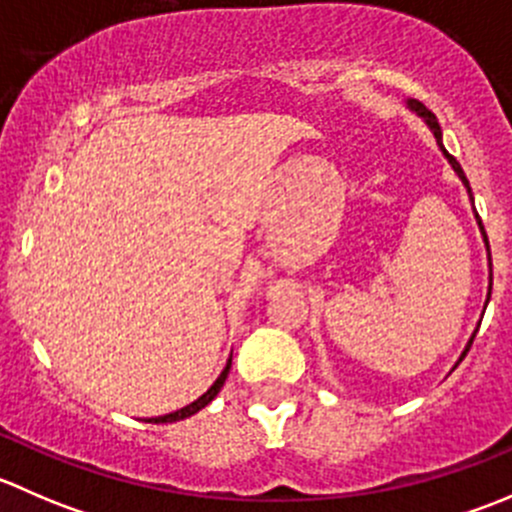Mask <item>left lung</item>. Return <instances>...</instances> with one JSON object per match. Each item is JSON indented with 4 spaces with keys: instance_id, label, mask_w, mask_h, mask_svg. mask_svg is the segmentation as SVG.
Returning a JSON list of instances; mask_svg holds the SVG:
<instances>
[{
    "instance_id": "8db88e82",
    "label": "left lung",
    "mask_w": 512,
    "mask_h": 512,
    "mask_svg": "<svg viewBox=\"0 0 512 512\" xmlns=\"http://www.w3.org/2000/svg\"><path fill=\"white\" fill-rule=\"evenodd\" d=\"M406 108H409V111H414L418 118H423V123H426L428 128H431V133H433V138H436V143H438V148H441V153H443V158L448 160V163H451V168H453V173L458 175V180H461L463 183V188H466V193H468V198H471V203H473V193H471V183H468V178H466V173H463V168H461V163H458L456 158L451 156V153L446 151V146H443V131H441V126H438V118L433 116L431 111H428L426 106H423L421 101H416V98H406ZM473 215H476V223H478V227H480V235H483V242H485V252H488V294H485V304H483V312H485V307H488V302H490V289H493V262H490V245H488V235H485V230H483V223H480V218H478V213H476V205H473ZM480 327V324H478ZM478 332V329H476ZM476 332L471 334V339H468V344H466V349H463L461 352V356H458V361L456 364H461L463 361V356L468 354V349H471V344H473V339H476Z\"/></svg>"
}]
</instances>
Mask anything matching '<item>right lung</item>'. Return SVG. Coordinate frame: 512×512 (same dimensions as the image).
Listing matches in <instances>:
<instances>
[{
  "mask_svg": "<svg viewBox=\"0 0 512 512\" xmlns=\"http://www.w3.org/2000/svg\"><path fill=\"white\" fill-rule=\"evenodd\" d=\"M230 366H232V354H230V359H227V364H225V369L220 371V376L218 379L213 381V386H210L208 391H205L203 396H198V399L193 401V404H188V406H183V409H178V411H173V414H165V416H156V418H146L148 423H175V421H183V418H188V416H193V414H198L200 409H205V406L210 404V401L215 399V396L220 394V389H223V384H225V379H227V374H230Z\"/></svg>",
  "mask_w": 512,
  "mask_h": 512,
  "instance_id": "right-lung-1",
  "label": "right lung"
}]
</instances>
